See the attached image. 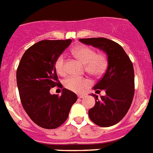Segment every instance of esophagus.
<instances>
[{
	"instance_id": "34e87169",
	"label": "esophagus",
	"mask_w": 153,
	"mask_h": 153,
	"mask_svg": "<svg viewBox=\"0 0 153 153\" xmlns=\"http://www.w3.org/2000/svg\"><path fill=\"white\" fill-rule=\"evenodd\" d=\"M83 97H84V95H83V94H79V95H78V98L81 99V98H83Z\"/></svg>"
}]
</instances>
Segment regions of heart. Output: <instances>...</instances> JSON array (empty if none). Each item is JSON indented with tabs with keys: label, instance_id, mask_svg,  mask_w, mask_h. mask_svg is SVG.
<instances>
[{
	"label": "heart",
	"instance_id": "1",
	"mask_svg": "<svg viewBox=\"0 0 153 153\" xmlns=\"http://www.w3.org/2000/svg\"><path fill=\"white\" fill-rule=\"evenodd\" d=\"M72 53L82 63L87 73L95 77H99L104 74L108 66V59L105 55L96 53L94 49L85 45L75 47ZM55 69L58 74L63 76L66 74L65 59L62 55H60L56 59ZM64 87L69 91L75 93H82L91 86V81L86 77H78L74 76H68L63 82Z\"/></svg>",
	"mask_w": 153,
	"mask_h": 153
}]
</instances>
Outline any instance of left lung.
Returning a JSON list of instances; mask_svg holds the SVG:
<instances>
[{"label": "left lung", "mask_w": 153, "mask_h": 153, "mask_svg": "<svg viewBox=\"0 0 153 153\" xmlns=\"http://www.w3.org/2000/svg\"><path fill=\"white\" fill-rule=\"evenodd\" d=\"M106 53L108 67L94 90H104L105 96L94 97L95 105L88 111L91 121L100 127H110L121 121L131 107L135 93V74L131 61L123 48L106 38L80 39Z\"/></svg>", "instance_id": "8db88e82"}]
</instances>
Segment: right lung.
<instances>
[{"instance_id":"1","label":"right lung","mask_w":153,"mask_h":153,"mask_svg":"<svg viewBox=\"0 0 153 153\" xmlns=\"http://www.w3.org/2000/svg\"><path fill=\"white\" fill-rule=\"evenodd\" d=\"M72 42L66 40H42L29 47L17 70L21 102L27 114L40 127L54 129L67 119L77 97L63 88L61 96L49 91L61 86L55 69L56 59Z\"/></svg>"}]
</instances>
